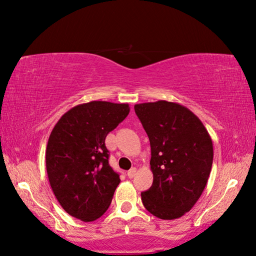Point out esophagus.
<instances>
[{
    "mask_svg": "<svg viewBox=\"0 0 256 256\" xmlns=\"http://www.w3.org/2000/svg\"><path fill=\"white\" fill-rule=\"evenodd\" d=\"M136 175V168H131V170L128 172V178H133V177Z\"/></svg>",
    "mask_w": 256,
    "mask_h": 256,
    "instance_id": "34e87169",
    "label": "esophagus"
}]
</instances>
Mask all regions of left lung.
<instances>
[{
  "mask_svg": "<svg viewBox=\"0 0 256 256\" xmlns=\"http://www.w3.org/2000/svg\"><path fill=\"white\" fill-rule=\"evenodd\" d=\"M134 110L151 146V188L141 193L146 210L159 219L180 218L200 198L209 178L214 146L204 125L188 108L158 100Z\"/></svg>",
  "mask_w": 256,
  "mask_h": 256,
  "instance_id": "left-lung-1",
  "label": "left lung"
}]
</instances>
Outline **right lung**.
Masks as SVG:
<instances>
[{"instance_id": "add662e5", "label": "right lung", "mask_w": 256, "mask_h": 256, "mask_svg": "<svg viewBox=\"0 0 256 256\" xmlns=\"http://www.w3.org/2000/svg\"><path fill=\"white\" fill-rule=\"evenodd\" d=\"M128 112V104H80L52 130L46 148L47 175L60 204L74 218L94 222L110 206L120 180L108 164L105 138Z\"/></svg>"}]
</instances>
